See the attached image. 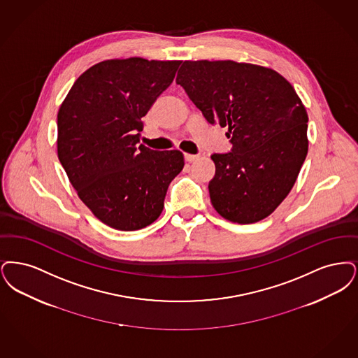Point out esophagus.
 <instances>
[{"label": "esophagus", "mask_w": 358, "mask_h": 358, "mask_svg": "<svg viewBox=\"0 0 358 358\" xmlns=\"http://www.w3.org/2000/svg\"><path fill=\"white\" fill-rule=\"evenodd\" d=\"M185 159H186V162H188V163H192V162L198 160V159H199V156L192 155V154H185Z\"/></svg>", "instance_id": "esophagus-1"}]
</instances>
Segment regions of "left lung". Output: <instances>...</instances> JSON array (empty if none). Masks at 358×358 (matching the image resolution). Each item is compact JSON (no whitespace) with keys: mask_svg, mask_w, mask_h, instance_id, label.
Listing matches in <instances>:
<instances>
[{"mask_svg":"<svg viewBox=\"0 0 358 358\" xmlns=\"http://www.w3.org/2000/svg\"><path fill=\"white\" fill-rule=\"evenodd\" d=\"M176 84L211 124L226 127L229 154H214L210 199L220 217L267 218L296 183L308 155V112L277 71L250 62H183Z\"/></svg>","mask_w":358,"mask_h":358,"instance_id":"obj_1","label":"left lung"}]
</instances>
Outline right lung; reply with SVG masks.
I'll return each instance as SVG.
<instances>
[{
	"label": "right lung",
	"mask_w": 358,
	"mask_h": 358,
	"mask_svg": "<svg viewBox=\"0 0 358 358\" xmlns=\"http://www.w3.org/2000/svg\"><path fill=\"white\" fill-rule=\"evenodd\" d=\"M180 60L141 57L97 62L75 81L57 113V156L78 198L120 231L154 223L172 179L178 150L138 145L141 117L175 78Z\"/></svg>",
	"instance_id": "right-lung-1"
}]
</instances>
